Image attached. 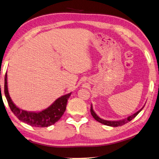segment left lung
Instances as JSON below:
<instances>
[{
    "instance_id": "obj_1",
    "label": "left lung",
    "mask_w": 159,
    "mask_h": 159,
    "mask_svg": "<svg viewBox=\"0 0 159 159\" xmlns=\"http://www.w3.org/2000/svg\"><path fill=\"white\" fill-rule=\"evenodd\" d=\"M144 106H145V104L143 105L142 108L140 110H139L137 112L133 114L132 115L129 116L128 117L125 118V119H123L118 120H104V119H101V118L99 117L97 115V114L94 112V110L93 109V105H92V104L91 105V115L93 116L94 119L96 120L97 121H98L99 123H100L103 125H107V126H110V127H119V126H122V125L127 123L129 121H131L133 119H134V118L136 116H137L140 112L142 111V109L143 108V107H144Z\"/></svg>"
}]
</instances>
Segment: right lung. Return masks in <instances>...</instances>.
Segmentation results:
<instances>
[{
  "label": "right lung",
  "instance_id": "right-lung-1",
  "mask_svg": "<svg viewBox=\"0 0 159 159\" xmlns=\"http://www.w3.org/2000/svg\"><path fill=\"white\" fill-rule=\"evenodd\" d=\"M5 94L11 111L19 120L36 127H47L56 123L64 114L68 99L72 92L57 98L47 108L40 111H27L17 107L11 98L7 84V75L5 76Z\"/></svg>",
  "mask_w": 159,
  "mask_h": 159
}]
</instances>
